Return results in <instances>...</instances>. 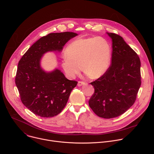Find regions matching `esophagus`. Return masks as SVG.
I'll return each instance as SVG.
<instances>
[{
    "label": "esophagus",
    "mask_w": 154,
    "mask_h": 154,
    "mask_svg": "<svg viewBox=\"0 0 154 154\" xmlns=\"http://www.w3.org/2000/svg\"><path fill=\"white\" fill-rule=\"evenodd\" d=\"M86 85V83H85V82H81V81H79V82H78L77 86H83V85Z\"/></svg>",
    "instance_id": "obj_1"
}]
</instances>
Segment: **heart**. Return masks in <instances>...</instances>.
Listing matches in <instances>:
<instances>
[{
    "label": "heart",
    "mask_w": 154,
    "mask_h": 154,
    "mask_svg": "<svg viewBox=\"0 0 154 154\" xmlns=\"http://www.w3.org/2000/svg\"><path fill=\"white\" fill-rule=\"evenodd\" d=\"M65 54L61 66L67 77L74 78L80 72L82 65L86 75L99 78L109 68L112 47L103 37L80 38L69 44Z\"/></svg>",
    "instance_id": "1"
}]
</instances>
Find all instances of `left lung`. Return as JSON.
Here are the masks:
<instances>
[{
	"mask_svg": "<svg viewBox=\"0 0 154 154\" xmlns=\"http://www.w3.org/2000/svg\"><path fill=\"white\" fill-rule=\"evenodd\" d=\"M106 34L112 40V64L102 77L91 83L94 93L89 105L98 116L110 119L124 113L135 102L141 83V62L122 37Z\"/></svg>",
	"mask_w": 154,
	"mask_h": 154,
	"instance_id": "left-lung-1",
	"label": "left lung"
}]
</instances>
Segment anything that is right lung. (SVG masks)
<instances>
[{
    "label": "right lung",
    "instance_id": "right-lung-1",
    "mask_svg": "<svg viewBox=\"0 0 154 154\" xmlns=\"http://www.w3.org/2000/svg\"><path fill=\"white\" fill-rule=\"evenodd\" d=\"M77 35L69 32L49 33L35 42L19 60L16 85L22 102L35 115L54 117L66 105L77 82L66 78L58 68L45 71L41 61L48 52H61L65 44Z\"/></svg>",
    "mask_w": 154,
    "mask_h": 154
}]
</instances>
